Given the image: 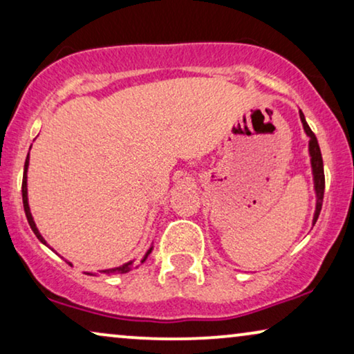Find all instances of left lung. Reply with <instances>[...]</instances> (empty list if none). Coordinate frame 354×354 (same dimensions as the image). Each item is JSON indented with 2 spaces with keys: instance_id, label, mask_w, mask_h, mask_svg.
<instances>
[{
  "instance_id": "obj_1",
  "label": "left lung",
  "mask_w": 354,
  "mask_h": 354,
  "mask_svg": "<svg viewBox=\"0 0 354 354\" xmlns=\"http://www.w3.org/2000/svg\"><path fill=\"white\" fill-rule=\"evenodd\" d=\"M299 118H301L303 127L306 130L309 140V154H311V164H313V174H314V188H316V195H317V203H316V212H314V224H316L319 214H321L322 209V201H324V188H326V177H324V162H322V154H321V148H319L317 138L314 132L309 127L306 119L301 111H299Z\"/></svg>"
}]
</instances>
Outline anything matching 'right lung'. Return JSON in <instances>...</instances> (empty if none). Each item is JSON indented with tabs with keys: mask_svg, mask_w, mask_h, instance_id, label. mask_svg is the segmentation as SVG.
Masks as SVG:
<instances>
[{
	"mask_svg": "<svg viewBox=\"0 0 354 354\" xmlns=\"http://www.w3.org/2000/svg\"><path fill=\"white\" fill-rule=\"evenodd\" d=\"M27 166H28V156L26 159V166H24V177H22V203H24V211H26V216H27V221H28V225H30V229L33 230V234L37 235V239L41 241V243L46 245V241L43 240V236L40 235V232H38L35 222L32 219V214H30V209H28V201H27ZM151 253V250H148V253L145 254V258L142 259V263L145 259L148 258V254ZM133 268H137V263L135 261H130V263L120 266V268H114V269H108V270H101V272L106 274V275H115V274H125L129 272V270H132Z\"/></svg>",
	"mask_w": 354,
	"mask_h": 354,
	"instance_id": "right-lung-1",
	"label": "right lung"
}]
</instances>
